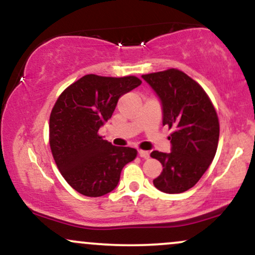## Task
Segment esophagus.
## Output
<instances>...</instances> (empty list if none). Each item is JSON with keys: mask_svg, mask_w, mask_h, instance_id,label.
<instances>
[{"mask_svg": "<svg viewBox=\"0 0 255 255\" xmlns=\"http://www.w3.org/2000/svg\"><path fill=\"white\" fill-rule=\"evenodd\" d=\"M137 154H139V156L141 158H144V159H147V158L150 157V153H148V151H144V150L137 151Z\"/></svg>", "mask_w": 255, "mask_h": 255, "instance_id": "34e87169", "label": "esophagus"}]
</instances>
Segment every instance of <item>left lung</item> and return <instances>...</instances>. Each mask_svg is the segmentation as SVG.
<instances>
[{
  "label": "left lung",
  "mask_w": 255,
  "mask_h": 255,
  "mask_svg": "<svg viewBox=\"0 0 255 255\" xmlns=\"http://www.w3.org/2000/svg\"><path fill=\"white\" fill-rule=\"evenodd\" d=\"M142 79L160 99L163 126L172 129L170 153L151 152L163 165L153 184L169 194L183 193L195 186L215 158L219 139L217 113L203 87L178 69L145 74Z\"/></svg>",
  "instance_id": "obj_1"
}]
</instances>
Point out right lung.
Here are the masks:
<instances>
[{
	"mask_svg": "<svg viewBox=\"0 0 255 255\" xmlns=\"http://www.w3.org/2000/svg\"><path fill=\"white\" fill-rule=\"evenodd\" d=\"M141 84L136 77L87 74L67 87L50 114L49 142L58 170L72 188L102 197L116 188L122 169L136 150L119 147L98 134L119 98Z\"/></svg>",
	"mask_w": 255,
	"mask_h": 255,
	"instance_id": "obj_1",
	"label": "right lung"
}]
</instances>
